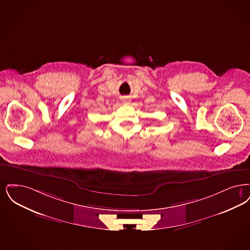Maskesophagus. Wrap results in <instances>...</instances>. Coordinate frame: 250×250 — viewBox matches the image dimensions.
Here are the masks:
<instances>
[{
	"instance_id": "1",
	"label": "esophagus",
	"mask_w": 250,
	"mask_h": 250,
	"mask_svg": "<svg viewBox=\"0 0 250 250\" xmlns=\"http://www.w3.org/2000/svg\"><path fill=\"white\" fill-rule=\"evenodd\" d=\"M122 101H123V103L126 104H128L130 103V99H129V98H124Z\"/></svg>"
}]
</instances>
